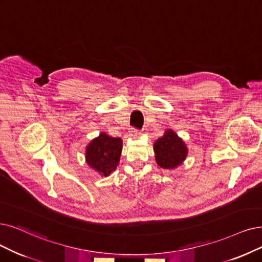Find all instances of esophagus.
<instances>
[{
	"label": "esophagus",
	"mask_w": 262,
	"mask_h": 262,
	"mask_svg": "<svg viewBox=\"0 0 262 262\" xmlns=\"http://www.w3.org/2000/svg\"><path fill=\"white\" fill-rule=\"evenodd\" d=\"M141 135H142V133L138 130H135V129L130 131V138L133 139V140H138L141 137Z\"/></svg>",
	"instance_id": "1"
}]
</instances>
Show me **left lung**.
I'll return each mask as SVG.
<instances>
[{
    "instance_id": "8db88e82",
    "label": "left lung",
    "mask_w": 262,
    "mask_h": 262,
    "mask_svg": "<svg viewBox=\"0 0 262 262\" xmlns=\"http://www.w3.org/2000/svg\"><path fill=\"white\" fill-rule=\"evenodd\" d=\"M156 162L164 170H175L183 164L188 155V147L175 131L166 129L161 138L154 143Z\"/></svg>"
}]
</instances>
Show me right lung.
<instances>
[{
  "label": "right lung",
  "instance_id": "1",
  "mask_svg": "<svg viewBox=\"0 0 262 262\" xmlns=\"http://www.w3.org/2000/svg\"><path fill=\"white\" fill-rule=\"evenodd\" d=\"M122 150V140L110 137L101 132L99 137L90 141L86 146L85 159L93 171L101 176H110L119 163Z\"/></svg>",
  "mask_w": 262,
  "mask_h": 262
}]
</instances>
